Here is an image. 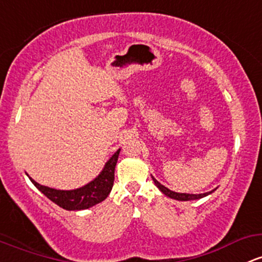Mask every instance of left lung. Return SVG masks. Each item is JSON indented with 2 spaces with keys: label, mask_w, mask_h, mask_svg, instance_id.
<instances>
[{
  "label": "left lung",
  "mask_w": 262,
  "mask_h": 262,
  "mask_svg": "<svg viewBox=\"0 0 262 262\" xmlns=\"http://www.w3.org/2000/svg\"><path fill=\"white\" fill-rule=\"evenodd\" d=\"M153 178V182L155 185L158 186V189H159L160 191L163 192V194H165L166 196L171 198V199H175V200H180V201H188V200H196V199H201V198L206 196V195L211 194L212 191H209V192H204V194H185V192H175V191H171L169 190L168 188H165V186L162 185L159 182H158L157 179H155L154 177Z\"/></svg>",
  "instance_id": "left-lung-1"
}]
</instances>
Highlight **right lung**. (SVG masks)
<instances>
[{
	"label": "right lung",
	"instance_id": "right-lung-1",
	"mask_svg": "<svg viewBox=\"0 0 262 262\" xmlns=\"http://www.w3.org/2000/svg\"><path fill=\"white\" fill-rule=\"evenodd\" d=\"M119 151L120 149H118L116 153L112 155V158L105 163L104 168L96 179L74 190H57V189L41 185L34 182L32 178H30V180L48 199L66 210H84L105 200V198L111 192L113 188L114 169H116Z\"/></svg>",
	"mask_w": 262,
	"mask_h": 262
}]
</instances>
